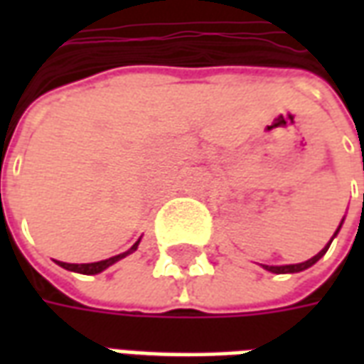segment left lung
I'll return each instance as SVG.
<instances>
[{
	"label": "left lung",
	"mask_w": 364,
	"mask_h": 364,
	"mask_svg": "<svg viewBox=\"0 0 364 364\" xmlns=\"http://www.w3.org/2000/svg\"><path fill=\"white\" fill-rule=\"evenodd\" d=\"M363 198H364V195H363ZM341 224H343V220H341ZM341 224H339V226H337V230H336V234H333V237H336V236H337V232H339V230H341ZM333 237H331V240H329V244H331V242H333ZM329 244L326 245V247H323V250H321V252L318 253V255H314L312 259L304 261V263H296V265H263V269H267V271H271V273H277V274H284V273H300V271H304V269L312 267V265H314V263H316V261H320L321 257H323V255H326V252H328Z\"/></svg>",
	"instance_id": "left-lung-1"
}]
</instances>
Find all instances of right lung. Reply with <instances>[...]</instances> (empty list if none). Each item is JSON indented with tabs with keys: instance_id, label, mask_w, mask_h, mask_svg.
<instances>
[{
	"instance_id": "add662e5",
	"label": "right lung",
	"mask_w": 364,
	"mask_h": 364,
	"mask_svg": "<svg viewBox=\"0 0 364 364\" xmlns=\"http://www.w3.org/2000/svg\"><path fill=\"white\" fill-rule=\"evenodd\" d=\"M138 244H140V240L136 242L128 252L124 253H119V255H114V257H109V259H103V261H97V263H82V265H77V263H64V261H56L60 267L68 269V271H74V273H82V274H97L101 273V271H105L107 267H111L112 263H117V261H120L122 257H127L128 253L136 252V247H138Z\"/></svg>"
}]
</instances>
